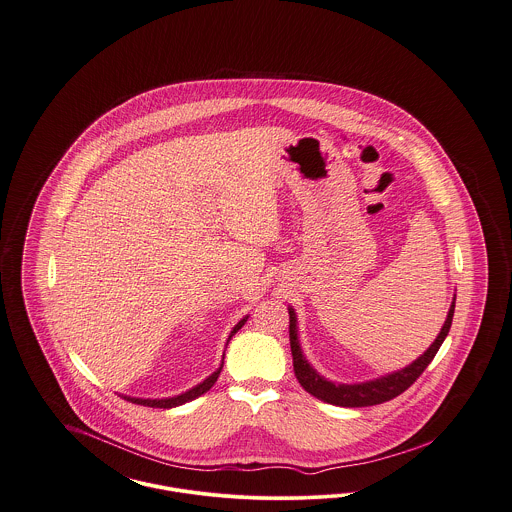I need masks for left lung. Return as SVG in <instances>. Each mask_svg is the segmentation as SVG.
<instances>
[{"mask_svg": "<svg viewBox=\"0 0 512 512\" xmlns=\"http://www.w3.org/2000/svg\"><path fill=\"white\" fill-rule=\"evenodd\" d=\"M288 311H290V345H292L293 372H295L299 384L303 386V390L309 391L311 395H315L317 399L324 401V403H330V405L370 407V405L386 403L393 397L401 395L403 391L409 390L416 382V378L434 361L441 343L449 334L453 315H455V301L451 303V309L447 313L445 324H443L438 338L426 349L424 355H420L414 363L393 372V374L370 380V382H363V384H334V382H328L326 378H322L317 370L309 365L307 359L303 357V351H301L299 340H297V318H295L293 309H288Z\"/></svg>", "mask_w": 512, "mask_h": 512, "instance_id": "1", "label": "left lung"}]
</instances>
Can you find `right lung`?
I'll return each instance as SVG.
<instances>
[{
    "instance_id": "right-lung-1",
    "label": "right lung",
    "mask_w": 512,
    "mask_h": 512,
    "mask_svg": "<svg viewBox=\"0 0 512 512\" xmlns=\"http://www.w3.org/2000/svg\"><path fill=\"white\" fill-rule=\"evenodd\" d=\"M245 320H247V318H242V320L234 326V330L230 332V338H232V336H234V334L244 326ZM230 338H228V341H230ZM222 365H224V357H222ZM222 365H220L219 370H217V372H213L207 380H203L199 386H195V388H192L190 391H186V393H182V395L169 397V399H138V397H126V395H124V399L132 401V403H136V405L153 407V409H172V407L184 405V403H188V401H194V399H197L199 395H203L205 391H209L213 386H215V382H217V378H219L220 370H222Z\"/></svg>"
}]
</instances>
